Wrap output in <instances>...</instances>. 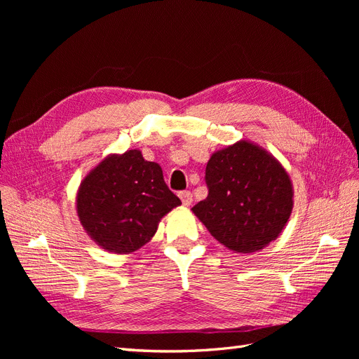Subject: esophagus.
Segmentation results:
<instances>
[{"instance_id":"1","label":"esophagus","mask_w":359,"mask_h":359,"mask_svg":"<svg viewBox=\"0 0 359 359\" xmlns=\"http://www.w3.org/2000/svg\"><path fill=\"white\" fill-rule=\"evenodd\" d=\"M180 199H181L184 206H190L193 203V194L190 191H181Z\"/></svg>"}]
</instances>
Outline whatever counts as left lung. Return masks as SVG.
Segmentation results:
<instances>
[{"label":"left lung","instance_id":"left-lung-1","mask_svg":"<svg viewBox=\"0 0 359 359\" xmlns=\"http://www.w3.org/2000/svg\"><path fill=\"white\" fill-rule=\"evenodd\" d=\"M208 196L191 208L217 241L255 253L280 236L293 208L285 166L250 140L215 151L205 170Z\"/></svg>","mask_w":359,"mask_h":359}]
</instances>
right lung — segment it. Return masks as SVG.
<instances>
[{"mask_svg":"<svg viewBox=\"0 0 359 359\" xmlns=\"http://www.w3.org/2000/svg\"><path fill=\"white\" fill-rule=\"evenodd\" d=\"M181 205L158 163L139 149L109 154L81 181L76 212L85 232L103 250L128 255L145 245L160 220Z\"/></svg>","mask_w":359,"mask_h":359,"instance_id":"1","label":"right lung"}]
</instances>
